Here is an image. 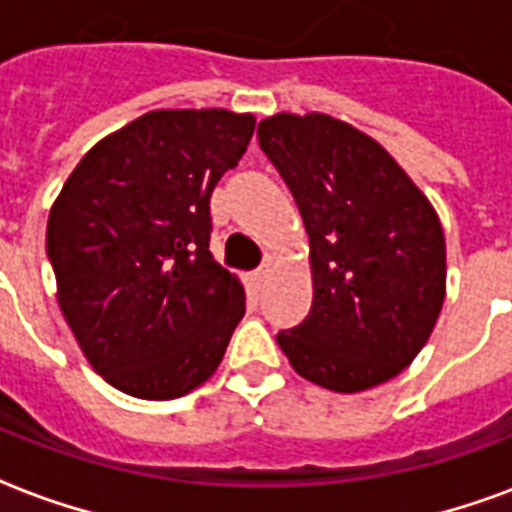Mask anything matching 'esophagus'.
I'll use <instances>...</instances> for the list:
<instances>
[{
    "instance_id": "esophagus-1",
    "label": "esophagus",
    "mask_w": 512,
    "mask_h": 512,
    "mask_svg": "<svg viewBox=\"0 0 512 512\" xmlns=\"http://www.w3.org/2000/svg\"><path fill=\"white\" fill-rule=\"evenodd\" d=\"M268 271H271V268H268V263H265L263 268H257V271L252 273V282H255V284H263L265 279H268Z\"/></svg>"
}]
</instances>
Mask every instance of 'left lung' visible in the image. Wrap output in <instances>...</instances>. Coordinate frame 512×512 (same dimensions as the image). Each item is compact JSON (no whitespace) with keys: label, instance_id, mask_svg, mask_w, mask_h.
Instances as JSON below:
<instances>
[{"label":"left lung","instance_id":"1","mask_svg":"<svg viewBox=\"0 0 512 512\" xmlns=\"http://www.w3.org/2000/svg\"><path fill=\"white\" fill-rule=\"evenodd\" d=\"M260 147L290 185L308 233L314 300L276 335L298 376L354 395L403 373L446 300V236L403 166L346 120L279 112Z\"/></svg>","mask_w":512,"mask_h":512}]
</instances>
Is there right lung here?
Listing matches in <instances>:
<instances>
[{
	"instance_id": "1",
	"label": "right lung",
	"mask_w": 512,
	"mask_h": 512,
	"mask_svg": "<svg viewBox=\"0 0 512 512\" xmlns=\"http://www.w3.org/2000/svg\"><path fill=\"white\" fill-rule=\"evenodd\" d=\"M252 134L249 112L152 109L93 144L50 206L58 308L126 395L193 392L244 317V284L209 252V198Z\"/></svg>"
}]
</instances>
